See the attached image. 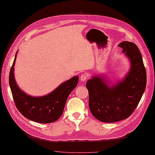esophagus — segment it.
I'll return each mask as SVG.
<instances>
[{
	"instance_id": "1",
	"label": "esophagus",
	"mask_w": 155,
	"mask_h": 155,
	"mask_svg": "<svg viewBox=\"0 0 155 155\" xmlns=\"http://www.w3.org/2000/svg\"><path fill=\"white\" fill-rule=\"evenodd\" d=\"M88 78V74L87 73H83L82 74L81 77H80V80L82 82H85Z\"/></svg>"
}]
</instances>
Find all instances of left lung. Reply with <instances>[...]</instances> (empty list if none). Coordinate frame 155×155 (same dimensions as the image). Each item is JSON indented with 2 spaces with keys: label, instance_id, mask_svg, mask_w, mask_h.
I'll return each instance as SVG.
<instances>
[{
  "label": "left lung",
  "instance_id": "left-lung-1",
  "mask_svg": "<svg viewBox=\"0 0 155 155\" xmlns=\"http://www.w3.org/2000/svg\"><path fill=\"white\" fill-rule=\"evenodd\" d=\"M130 61V70L117 83H108L101 75L93 76L86 87L92 114L103 123H115L126 119L135 110L147 84V73L142 55L133 42L123 41L118 45Z\"/></svg>",
  "mask_w": 155,
  "mask_h": 155
}]
</instances>
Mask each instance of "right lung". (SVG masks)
I'll use <instances>...</instances> for the list:
<instances>
[{
    "label": "right lung",
    "instance_id": "obj_1",
    "mask_svg": "<svg viewBox=\"0 0 155 155\" xmlns=\"http://www.w3.org/2000/svg\"><path fill=\"white\" fill-rule=\"evenodd\" d=\"M17 52L9 74V85L16 108L25 117L37 123H51L57 120L63 113L68 95L77 87L78 77L64 82L47 95L32 97L22 91L15 81L14 67Z\"/></svg>",
    "mask_w": 155,
    "mask_h": 155
}]
</instances>
